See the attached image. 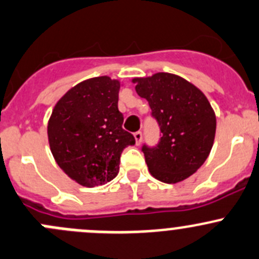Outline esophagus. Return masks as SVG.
Returning <instances> with one entry per match:
<instances>
[{"label": "esophagus", "instance_id": "1", "mask_svg": "<svg viewBox=\"0 0 259 259\" xmlns=\"http://www.w3.org/2000/svg\"><path fill=\"white\" fill-rule=\"evenodd\" d=\"M133 136H135L136 145H140L141 141H142V132H141V131H137V132L133 133Z\"/></svg>", "mask_w": 259, "mask_h": 259}]
</instances>
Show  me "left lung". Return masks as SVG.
Masks as SVG:
<instances>
[{
    "label": "left lung",
    "mask_w": 259,
    "mask_h": 259,
    "mask_svg": "<svg viewBox=\"0 0 259 259\" xmlns=\"http://www.w3.org/2000/svg\"><path fill=\"white\" fill-rule=\"evenodd\" d=\"M132 81L162 133L156 147H142L151 175L166 184L185 180L205 162L213 147L217 118L208 98L175 74L156 73Z\"/></svg>",
    "instance_id": "8db88e82"
}]
</instances>
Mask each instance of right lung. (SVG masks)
<instances>
[{"label":"right lung","instance_id":"obj_1","mask_svg":"<svg viewBox=\"0 0 259 259\" xmlns=\"http://www.w3.org/2000/svg\"><path fill=\"white\" fill-rule=\"evenodd\" d=\"M121 83L109 76L87 79L55 104L48 123L51 153L59 167L79 185L94 188L117 176L121 153L135 145L122 128Z\"/></svg>","mask_w":259,"mask_h":259}]
</instances>
